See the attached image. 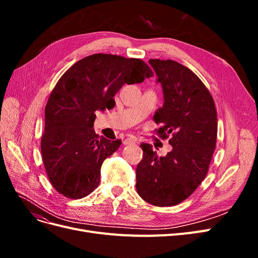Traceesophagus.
<instances>
[{
  "label": "esophagus",
  "instance_id": "esophagus-1",
  "mask_svg": "<svg viewBox=\"0 0 258 258\" xmlns=\"http://www.w3.org/2000/svg\"><path fill=\"white\" fill-rule=\"evenodd\" d=\"M136 141H137V140H136L134 137H129V138H127V139H124V140H123V144H124V145L134 144V143H136Z\"/></svg>",
  "mask_w": 258,
  "mask_h": 258
}]
</instances>
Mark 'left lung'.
Returning <instances> with one entry per match:
<instances>
[{
  "mask_svg": "<svg viewBox=\"0 0 258 258\" xmlns=\"http://www.w3.org/2000/svg\"><path fill=\"white\" fill-rule=\"evenodd\" d=\"M163 90L162 107L154 115L161 139L172 151L158 157L142 143L137 167V191L156 207H171L188 198L208 174L216 145L217 113L214 100L199 77L173 60L150 59Z\"/></svg>",
  "mask_w": 258,
  "mask_h": 258,
  "instance_id": "left-lung-1",
  "label": "left lung"
}]
</instances>
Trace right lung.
Listing matches in <instances>:
<instances>
[{
    "mask_svg": "<svg viewBox=\"0 0 258 258\" xmlns=\"http://www.w3.org/2000/svg\"><path fill=\"white\" fill-rule=\"evenodd\" d=\"M153 75L141 59L95 53L60 77L45 107L41 139L46 173L60 195L81 199L97 188L101 166L121 141L96 135L95 113L113 108V98L124 84L142 83Z\"/></svg>",
    "mask_w": 258,
    "mask_h": 258,
    "instance_id": "obj_1",
    "label": "right lung"
}]
</instances>
